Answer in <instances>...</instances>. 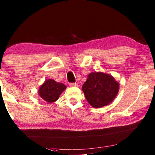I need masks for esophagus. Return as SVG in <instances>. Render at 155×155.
I'll list each match as a JSON object with an SVG mask.
<instances>
[{
    "instance_id": "1",
    "label": "esophagus",
    "mask_w": 155,
    "mask_h": 155,
    "mask_svg": "<svg viewBox=\"0 0 155 155\" xmlns=\"http://www.w3.org/2000/svg\"><path fill=\"white\" fill-rule=\"evenodd\" d=\"M78 85L77 84H76V83H71V84H69V86L71 87H77Z\"/></svg>"
}]
</instances>
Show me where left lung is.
Instances as JSON below:
<instances>
[{
	"instance_id": "left-lung-1",
	"label": "left lung",
	"mask_w": 155,
	"mask_h": 155,
	"mask_svg": "<svg viewBox=\"0 0 155 155\" xmlns=\"http://www.w3.org/2000/svg\"><path fill=\"white\" fill-rule=\"evenodd\" d=\"M119 84L112 75L101 71L91 72L82 86L87 101L94 108L111 103L118 94Z\"/></svg>"
}]
</instances>
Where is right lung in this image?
Instances as JSON below:
<instances>
[{
	"label": "right lung",
	"instance_id": "right-lung-1",
	"mask_svg": "<svg viewBox=\"0 0 155 155\" xmlns=\"http://www.w3.org/2000/svg\"><path fill=\"white\" fill-rule=\"evenodd\" d=\"M67 86L62 83L53 79L45 80L38 88V95L48 103H53L58 100Z\"/></svg>",
	"mask_w": 155,
	"mask_h": 155
}]
</instances>
